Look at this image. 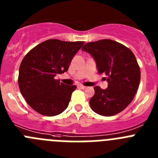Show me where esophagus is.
I'll list each match as a JSON object with an SVG mask.
<instances>
[{
    "mask_svg": "<svg viewBox=\"0 0 158 158\" xmlns=\"http://www.w3.org/2000/svg\"><path fill=\"white\" fill-rule=\"evenodd\" d=\"M78 87H79V88H81V89H86V86L83 85H78Z\"/></svg>",
    "mask_w": 158,
    "mask_h": 158,
    "instance_id": "1",
    "label": "esophagus"
}]
</instances>
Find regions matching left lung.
<instances>
[{
	"mask_svg": "<svg viewBox=\"0 0 158 158\" xmlns=\"http://www.w3.org/2000/svg\"><path fill=\"white\" fill-rule=\"evenodd\" d=\"M82 51L94 58L99 74L108 82L106 89L94 87L95 94L89 104L93 111L111 116L123 111L131 103L139 89L141 73L133 52L121 43L111 40L90 42Z\"/></svg>",
	"mask_w": 158,
	"mask_h": 158,
	"instance_id": "left-lung-1",
	"label": "left lung"
}]
</instances>
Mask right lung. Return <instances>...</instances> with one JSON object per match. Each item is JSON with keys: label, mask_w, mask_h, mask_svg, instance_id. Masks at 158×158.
<instances>
[{"label": "right lung", "mask_w": 158, "mask_h": 158, "mask_svg": "<svg viewBox=\"0 0 158 158\" xmlns=\"http://www.w3.org/2000/svg\"><path fill=\"white\" fill-rule=\"evenodd\" d=\"M84 42L48 40L32 48L19 65L18 84L31 108L46 116H54L68 107L76 85H66L54 77L68 70Z\"/></svg>", "instance_id": "1"}]
</instances>
